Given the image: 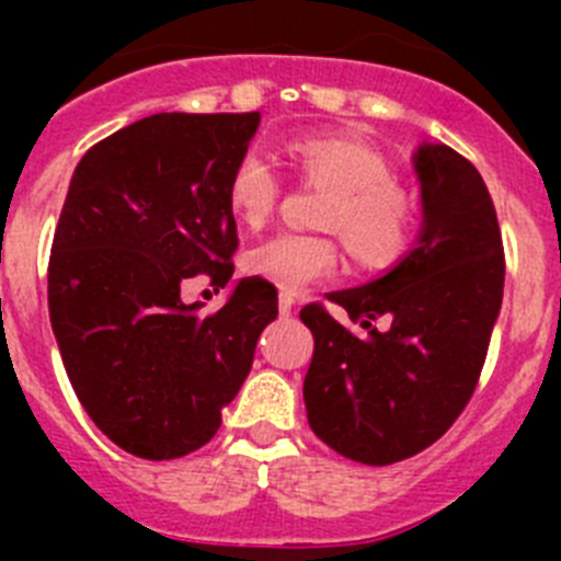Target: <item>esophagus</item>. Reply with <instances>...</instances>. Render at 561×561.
I'll list each match as a JSON object with an SVG mask.
<instances>
[{
	"mask_svg": "<svg viewBox=\"0 0 561 561\" xmlns=\"http://www.w3.org/2000/svg\"><path fill=\"white\" fill-rule=\"evenodd\" d=\"M277 311H280V317H291V311H295V297L284 291L280 300H277Z\"/></svg>",
	"mask_w": 561,
	"mask_h": 561,
	"instance_id": "obj_1",
	"label": "esophagus"
}]
</instances>
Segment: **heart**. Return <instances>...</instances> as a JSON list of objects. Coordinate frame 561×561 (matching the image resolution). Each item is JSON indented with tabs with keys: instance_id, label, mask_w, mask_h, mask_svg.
<instances>
[{
	"instance_id": "heart-1",
	"label": "heart",
	"mask_w": 561,
	"mask_h": 561,
	"mask_svg": "<svg viewBox=\"0 0 561 561\" xmlns=\"http://www.w3.org/2000/svg\"><path fill=\"white\" fill-rule=\"evenodd\" d=\"M300 180L329 191L320 227L345 241L356 264L388 270L408 255L419 230V196L396 180L393 162L376 146L356 137H304L289 146ZM284 196L277 168L257 148L236 160L227 199L244 225L261 227L275 216ZM340 241L334 236L277 232L250 247L244 270L284 291H300L334 275Z\"/></svg>"
}]
</instances>
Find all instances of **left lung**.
Segmentation results:
<instances>
[{"mask_svg":"<svg viewBox=\"0 0 561 561\" xmlns=\"http://www.w3.org/2000/svg\"><path fill=\"white\" fill-rule=\"evenodd\" d=\"M419 247L359 289L331 291L300 320L314 334L304 381L309 427L342 458L399 463L455 424L478 388L503 304L505 255L483 176L449 146H421ZM385 319L388 330L373 323Z\"/></svg>","mask_w":561,"mask_h":561,"instance_id":"1","label":"left lung"}]
</instances>
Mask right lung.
I'll use <instances>...</instances> for the list:
<instances>
[{"label": "right lung", "mask_w": 561, "mask_h": 561, "mask_svg": "<svg viewBox=\"0 0 561 561\" xmlns=\"http://www.w3.org/2000/svg\"><path fill=\"white\" fill-rule=\"evenodd\" d=\"M257 121L151 114L95 142L69 182L47 266L49 323L89 419L137 458L205 447L277 317L264 277H244L207 314L180 297L191 277L216 289L232 277L227 182Z\"/></svg>", "instance_id": "add662e5"}]
</instances>
